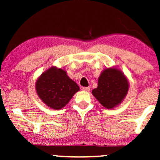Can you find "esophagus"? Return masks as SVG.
Instances as JSON below:
<instances>
[{
  "label": "esophagus",
  "mask_w": 160,
  "mask_h": 160,
  "mask_svg": "<svg viewBox=\"0 0 160 160\" xmlns=\"http://www.w3.org/2000/svg\"><path fill=\"white\" fill-rule=\"evenodd\" d=\"M82 90L85 91V92H89L90 90V88L89 87H86V88H82Z\"/></svg>",
  "instance_id": "34e87169"
}]
</instances>
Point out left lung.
Returning a JSON list of instances; mask_svg holds the SVG:
<instances>
[{
  "instance_id": "left-lung-1",
  "label": "left lung",
  "mask_w": 160,
  "mask_h": 160,
  "mask_svg": "<svg viewBox=\"0 0 160 160\" xmlns=\"http://www.w3.org/2000/svg\"><path fill=\"white\" fill-rule=\"evenodd\" d=\"M128 90V82L120 70L107 68L98 78V88L92 91V95L107 109H112L121 103Z\"/></svg>"
}]
</instances>
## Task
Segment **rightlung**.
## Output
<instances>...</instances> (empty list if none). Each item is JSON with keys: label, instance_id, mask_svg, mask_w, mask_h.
<instances>
[{"label": "right lung", "instance_id": "obj_1", "mask_svg": "<svg viewBox=\"0 0 160 160\" xmlns=\"http://www.w3.org/2000/svg\"><path fill=\"white\" fill-rule=\"evenodd\" d=\"M37 95L48 107L60 109L68 103L79 87L66 71L52 67L43 72L36 83Z\"/></svg>", "mask_w": 160, "mask_h": 160}]
</instances>
